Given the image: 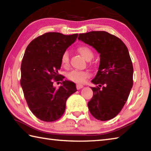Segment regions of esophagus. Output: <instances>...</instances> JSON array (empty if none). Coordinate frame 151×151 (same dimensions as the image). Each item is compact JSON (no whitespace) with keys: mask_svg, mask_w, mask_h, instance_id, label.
<instances>
[{"mask_svg":"<svg viewBox=\"0 0 151 151\" xmlns=\"http://www.w3.org/2000/svg\"><path fill=\"white\" fill-rule=\"evenodd\" d=\"M76 88H77V90H80V89L82 88H83V85L77 84H76Z\"/></svg>","mask_w":151,"mask_h":151,"instance_id":"esophagus-1","label":"esophagus"}]
</instances>
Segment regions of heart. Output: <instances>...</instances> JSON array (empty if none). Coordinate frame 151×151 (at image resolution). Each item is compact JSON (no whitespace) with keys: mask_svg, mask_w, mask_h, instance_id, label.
Wrapping results in <instances>:
<instances>
[{"mask_svg":"<svg viewBox=\"0 0 151 151\" xmlns=\"http://www.w3.org/2000/svg\"><path fill=\"white\" fill-rule=\"evenodd\" d=\"M79 53L86 60L91 59L93 57V52L92 49L87 45H80L76 49ZM61 66L67 68L69 67V55L67 51H65L63 53L61 58ZM91 74L88 70H73L71 72L68 73L67 77L68 80L73 81L76 83H83L88 78L90 77Z\"/></svg>","mask_w":151,"mask_h":151,"instance_id":"b5f03b06","label":"heart"}]
</instances>
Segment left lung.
I'll list each match as a JSON object with an SVG mask.
<instances>
[{
    "instance_id": "8db88e82",
    "label": "left lung",
    "mask_w": 151,
    "mask_h": 151,
    "mask_svg": "<svg viewBox=\"0 0 151 151\" xmlns=\"http://www.w3.org/2000/svg\"><path fill=\"white\" fill-rule=\"evenodd\" d=\"M78 39L96 49L100 55V66L92 82L93 96L88 107L98 120L116 117L124 106L133 86V67L125 43L105 31L80 34Z\"/></svg>"
}]
</instances>
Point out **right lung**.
<instances>
[{
	"label": "right lung",
	"mask_w": 151,
	"mask_h": 151,
	"mask_svg": "<svg viewBox=\"0 0 151 151\" xmlns=\"http://www.w3.org/2000/svg\"><path fill=\"white\" fill-rule=\"evenodd\" d=\"M77 36V34L47 32L33 40L26 49L20 84L29 109L42 121L51 122L61 118L67 98L77 91L75 83L63 81L64 76L58 73L63 53ZM59 81H62V86L57 89L53 83Z\"/></svg>",
	"instance_id": "add662e5"
}]
</instances>
